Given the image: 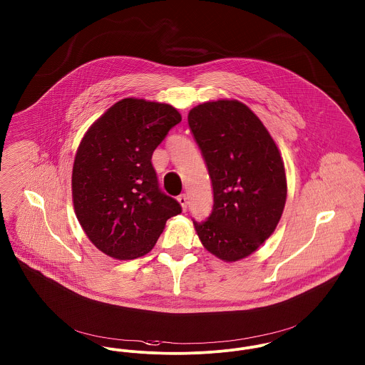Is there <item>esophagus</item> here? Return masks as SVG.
Masks as SVG:
<instances>
[{
  "label": "esophagus",
  "instance_id": "obj_1",
  "mask_svg": "<svg viewBox=\"0 0 365 365\" xmlns=\"http://www.w3.org/2000/svg\"><path fill=\"white\" fill-rule=\"evenodd\" d=\"M177 200H178V203H180V206H181L182 212H185V210H187V207H188V197H187V195H180V196L177 197Z\"/></svg>",
  "mask_w": 365,
  "mask_h": 365
}]
</instances>
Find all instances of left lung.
Instances as JSON below:
<instances>
[{
    "instance_id": "8db88e82",
    "label": "left lung",
    "mask_w": 365,
    "mask_h": 365,
    "mask_svg": "<svg viewBox=\"0 0 365 365\" xmlns=\"http://www.w3.org/2000/svg\"><path fill=\"white\" fill-rule=\"evenodd\" d=\"M188 124L215 196L210 217L194 221L196 235L220 260H242L272 235L284 213L288 184L281 152L256 113L237 99L196 105Z\"/></svg>"
}]
</instances>
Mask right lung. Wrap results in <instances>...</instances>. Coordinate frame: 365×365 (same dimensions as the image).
Instances as JSON below:
<instances>
[{
	"instance_id": "1",
	"label": "right lung",
	"mask_w": 365,
	"mask_h": 365,
	"mask_svg": "<svg viewBox=\"0 0 365 365\" xmlns=\"http://www.w3.org/2000/svg\"><path fill=\"white\" fill-rule=\"evenodd\" d=\"M181 122L169 103L124 98L83 135L72 171L74 213L91 243L109 257L133 260L149 253L181 213L159 190L152 153Z\"/></svg>"
}]
</instances>
